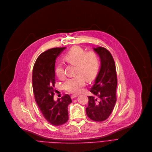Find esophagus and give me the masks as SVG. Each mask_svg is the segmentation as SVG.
<instances>
[{"label":"esophagus","mask_w":152,"mask_h":152,"mask_svg":"<svg viewBox=\"0 0 152 152\" xmlns=\"http://www.w3.org/2000/svg\"><path fill=\"white\" fill-rule=\"evenodd\" d=\"M77 96H78L77 95H72L71 97L72 99H74V98H76V97H77Z\"/></svg>","instance_id":"obj_1"}]
</instances>
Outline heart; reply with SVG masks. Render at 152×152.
<instances>
[{
  "instance_id": "1",
  "label": "heart",
  "mask_w": 152,
  "mask_h": 152,
  "mask_svg": "<svg viewBox=\"0 0 152 152\" xmlns=\"http://www.w3.org/2000/svg\"><path fill=\"white\" fill-rule=\"evenodd\" d=\"M65 59L68 62L76 65L75 74L78 75L66 80L64 83V88L69 93L78 94L86 84L83 78L90 81L96 76L99 66V57L94 51L85 53L81 47H74L65 54ZM55 72L58 78H64L65 69L61 63L56 65Z\"/></svg>"
}]
</instances>
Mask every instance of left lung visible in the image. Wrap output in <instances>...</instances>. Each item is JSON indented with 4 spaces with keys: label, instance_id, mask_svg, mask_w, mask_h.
Instances as JSON below:
<instances>
[{
    "label": "left lung",
    "instance_id": "obj_1",
    "mask_svg": "<svg viewBox=\"0 0 152 152\" xmlns=\"http://www.w3.org/2000/svg\"><path fill=\"white\" fill-rule=\"evenodd\" d=\"M101 60V68L90 89L95 96H88L87 115L95 122H102L112 113L116 102L117 74L114 60L104 47L94 48Z\"/></svg>",
    "mask_w": 152,
    "mask_h": 152
}]
</instances>
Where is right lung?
<instances>
[{
	"label": "right lung",
	"mask_w": 152,
	"mask_h": 152,
	"mask_svg": "<svg viewBox=\"0 0 152 152\" xmlns=\"http://www.w3.org/2000/svg\"><path fill=\"white\" fill-rule=\"evenodd\" d=\"M66 47L54 48L41 53L33 68L32 85L35 99L43 116L48 122L59 126L68 120V106L72 102L69 95L54 101L55 90V62L56 58Z\"/></svg>",
	"instance_id": "obj_1"
}]
</instances>
